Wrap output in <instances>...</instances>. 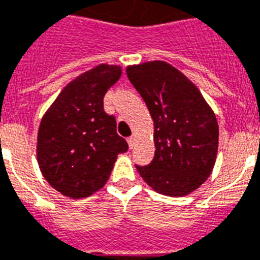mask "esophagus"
<instances>
[{
  "label": "esophagus",
  "mask_w": 260,
  "mask_h": 260,
  "mask_svg": "<svg viewBox=\"0 0 260 260\" xmlns=\"http://www.w3.org/2000/svg\"><path fill=\"white\" fill-rule=\"evenodd\" d=\"M126 140H128V144H129L131 148H134L135 143H136V135H132V136H129Z\"/></svg>",
  "instance_id": "1"
}]
</instances>
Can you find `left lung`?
<instances>
[{
	"label": "left lung",
	"mask_w": 260,
	"mask_h": 260,
	"mask_svg": "<svg viewBox=\"0 0 260 260\" xmlns=\"http://www.w3.org/2000/svg\"><path fill=\"white\" fill-rule=\"evenodd\" d=\"M126 75L154 120V159L136 166L158 193L182 197L198 189L212 173L218 124L200 90L181 71L162 60L126 67Z\"/></svg>",
	"instance_id": "1"
}]
</instances>
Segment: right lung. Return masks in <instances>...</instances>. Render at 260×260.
Wrapping results in <instances>:
<instances>
[{"label": "right lung", "mask_w": 260, "mask_h": 260, "mask_svg": "<svg viewBox=\"0 0 260 260\" xmlns=\"http://www.w3.org/2000/svg\"><path fill=\"white\" fill-rule=\"evenodd\" d=\"M121 67L100 64L79 75L44 114L38 134L43 177L66 197H87L105 185L118 154L128 151L116 118L104 110V95Z\"/></svg>", "instance_id": "obj_1"}]
</instances>
